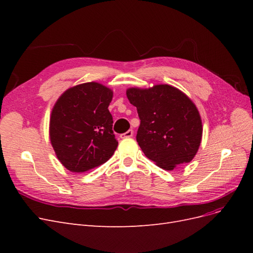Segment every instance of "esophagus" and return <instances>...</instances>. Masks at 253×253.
I'll return each instance as SVG.
<instances>
[{
  "label": "esophagus",
  "instance_id": "34e87169",
  "mask_svg": "<svg viewBox=\"0 0 253 253\" xmlns=\"http://www.w3.org/2000/svg\"><path fill=\"white\" fill-rule=\"evenodd\" d=\"M133 134H134L133 129H128L127 132H126V133H124V134H121V135H120V138H129V137H132V136H133Z\"/></svg>",
  "mask_w": 253,
  "mask_h": 253
}]
</instances>
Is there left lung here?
Wrapping results in <instances>:
<instances>
[{"label":"left lung","instance_id":"1","mask_svg":"<svg viewBox=\"0 0 253 253\" xmlns=\"http://www.w3.org/2000/svg\"><path fill=\"white\" fill-rule=\"evenodd\" d=\"M126 97L138 112L136 139L145 156L167 171L194 158L203 125L196 105L185 93L169 84H157L129 87Z\"/></svg>","mask_w":253,"mask_h":253}]
</instances>
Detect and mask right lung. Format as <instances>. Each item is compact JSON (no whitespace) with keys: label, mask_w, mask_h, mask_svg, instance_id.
Here are the masks:
<instances>
[{"label":"right lung","mask_w":253,"mask_h":253,"mask_svg":"<svg viewBox=\"0 0 253 253\" xmlns=\"http://www.w3.org/2000/svg\"><path fill=\"white\" fill-rule=\"evenodd\" d=\"M112 99L111 88L98 82H86L66 89L53 105L50 143L68 171L86 172L113 156L118 141L109 111Z\"/></svg>","instance_id":"right-lung-1"}]
</instances>
